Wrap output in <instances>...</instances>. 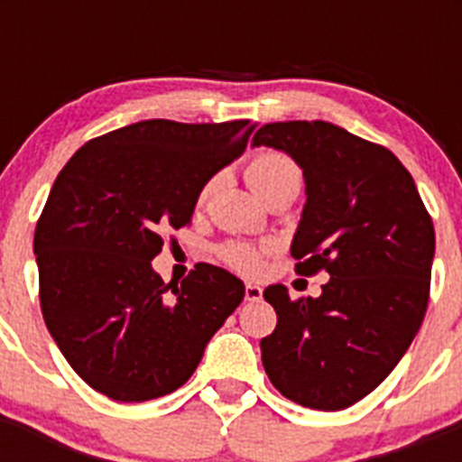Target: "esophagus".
Wrapping results in <instances>:
<instances>
[{
	"label": "esophagus",
	"mask_w": 462,
	"mask_h": 462,
	"mask_svg": "<svg viewBox=\"0 0 462 462\" xmlns=\"http://www.w3.org/2000/svg\"><path fill=\"white\" fill-rule=\"evenodd\" d=\"M261 298H263V289H261L259 284H247V287H245V300L259 303Z\"/></svg>",
	"instance_id": "obj_1"
}]
</instances>
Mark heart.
<instances>
[{"label":"heart","instance_id":"heart-1","mask_svg":"<svg viewBox=\"0 0 462 462\" xmlns=\"http://www.w3.org/2000/svg\"><path fill=\"white\" fill-rule=\"evenodd\" d=\"M247 180L259 191L261 196H266L268 191L277 189L282 185H300L303 182V173L298 169V164L291 157L277 150H263V152L254 154L247 164ZM212 189V182H206L203 189L199 191V201H206L208 194ZM268 254V247H256L250 243H234L222 245L219 256L226 266L236 268V271L245 273V275H256L263 268V259Z\"/></svg>","mask_w":462,"mask_h":462}]
</instances>
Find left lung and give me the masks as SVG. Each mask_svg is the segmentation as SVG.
Segmentation results:
<instances>
[{
    "mask_svg": "<svg viewBox=\"0 0 462 462\" xmlns=\"http://www.w3.org/2000/svg\"><path fill=\"white\" fill-rule=\"evenodd\" d=\"M252 145L284 150L303 169L308 203L291 243L298 275L326 271L319 298H263L277 326L261 340L284 398L337 411L377 389L421 328L435 228L410 171L391 150L330 122H271Z\"/></svg>",
    "mask_w": 462,
    "mask_h": 462,
    "instance_id": "8db88e82",
    "label": "left lung"
}]
</instances>
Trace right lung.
<instances>
[{
    "label": "right lung",
    "instance_id": "1",
    "mask_svg": "<svg viewBox=\"0 0 462 462\" xmlns=\"http://www.w3.org/2000/svg\"><path fill=\"white\" fill-rule=\"evenodd\" d=\"M254 126L143 120L88 141L60 171L34 231L41 312L94 391L117 402L171 393L243 303L245 284L224 268L196 263L164 284L150 261Z\"/></svg>",
    "mask_w": 462,
    "mask_h": 462
}]
</instances>
